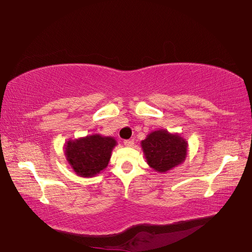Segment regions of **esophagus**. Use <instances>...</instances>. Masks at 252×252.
Segmentation results:
<instances>
[{"mask_svg": "<svg viewBox=\"0 0 252 252\" xmlns=\"http://www.w3.org/2000/svg\"><path fill=\"white\" fill-rule=\"evenodd\" d=\"M123 143H125L126 147H132L134 144V141H133V140H125Z\"/></svg>", "mask_w": 252, "mask_h": 252, "instance_id": "1", "label": "esophagus"}]
</instances>
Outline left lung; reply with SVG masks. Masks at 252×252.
Here are the masks:
<instances>
[{
	"label": "left lung",
	"mask_w": 252,
	"mask_h": 252,
	"mask_svg": "<svg viewBox=\"0 0 252 252\" xmlns=\"http://www.w3.org/2000/svg\"><path fill=\"white\" fill-rule=\"evenodd\" d=\"M147 163L158 172H167L187 158L188 143L180 134L157 130L141 141Z\"/></svg>",
	"instance_id": "1"
}]
</instances>
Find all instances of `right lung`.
<instances>
[{"label": "right lung", "instance_id": "obj_1", "mask_svg": "<svg viewBox=\"0 0 252 252\" xmlns=\"http://www.w3.org/2000/svg\"><path fill=\"white\" fill-rule=\"evenodd\" d=\"M116 146L117 141L112 136L92 134L67 141L64 153L67 163L76 174L91 178L108 167Z\"/></svg>", "mask_w": 252, "mask_h": 252}]
</instances>
